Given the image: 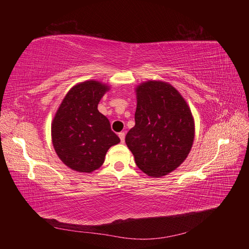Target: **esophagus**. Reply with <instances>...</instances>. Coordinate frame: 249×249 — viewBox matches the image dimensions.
I'll use <instances>...</instances> for the list:
<instances>
[{"label": "esophagus", "instance_id": "34e87169", "mask_svg": "<svg viewBox=\"0 0 249 249\" xmlns=\"http://www.w3.org/2000/svg\"><path fill=\"white\" fill-rule=\"evenodd\" d=\"M118 137H119L120 141H122L123 143L124 142V132H120V133L118 134Z\"/></svg>", "mask_w": 249, "mask_h": 249}]
</instances>
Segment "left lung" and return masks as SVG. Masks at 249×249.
Wrapping results in <instances>:
<instances>
[{"label":"left lung","mask_w":249,"mask_h":249,"mask_svg":"<svg viewBox=\"0 0 249 249\" xmlns=\"http://www.w3.org/2000/svg\"><path fill=\"white\" fill-rule=\"evenodd\" d=\"M135 126L125 143L137 166L150 177L168 175L182 164L194 139L191 111L167 83L148 81L137 90Z\"/></svg>","instance_id":"1"}]
</instances>
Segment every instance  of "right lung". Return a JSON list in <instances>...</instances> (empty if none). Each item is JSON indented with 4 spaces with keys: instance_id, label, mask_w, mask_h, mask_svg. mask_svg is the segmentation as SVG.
I'll list each match as a JSON object with an SVG mask.
<instances>
[{
    "instance_id": "1",
    "label": "right lung",
    "mask_w": 249,
    "mask_h": 249,
    "mask_svg": "<svg viewBox=\"0 0 249 249\" xmlns=\"http://www.w3.org/2000/svg\"><path fill=\"white\" fill-rule=\"evenodd\" d=\"M108 86L87 81L72 87L52 124L53 145L70 168L91 172L100 168L108 149L120 142L109 119L97 110Z\"/></svg>"
}]
</instances>
